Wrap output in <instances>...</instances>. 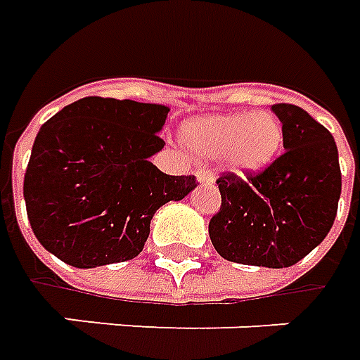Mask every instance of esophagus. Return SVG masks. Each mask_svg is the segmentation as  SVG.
I'll return each instance as SVG.
<instances>
[{
  "mask_svg": "<svg viewBox=\"0 0 360 360\" xmlns=\"http://www.w3.org/2000/svg\"><path fill=\"white\" fill-rule=\"evenodd\" d=\"M195 177H197V183H199V185H212V183H214V177H212L211 171L199 169L195 173Z\"/></svg>",
  "mask_w": 360,
  "mask_h": 360,
  "instance_id": "1",
  "label": "esophagus"
}]
</instances>
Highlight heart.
Returning a JSON list of instances; mask_svg holds the SVG:
<instances>
[{
	"instance_id": "heart-1",
	"label": "heart",
	"mask_w": 360,
	"mask_h": 360,
	"mask_svg": "<svg viewBox=\"0 0 360 360\" xmlns=\"http://www.w3.org/2000/svg\"><path fill=\"white\" fill-rule=\"evenodd\" d=\"M181 138L195 158L222 160L231 173L246 179L276 161L283 143V128L270 112H232L185 122Z\"/></svg>"
}]
</instances>
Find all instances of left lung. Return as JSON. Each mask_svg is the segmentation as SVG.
Here are the masks:
<instances>
[{
    "label": "left lung",
    "instance_id": "obj_1",
    "mask_svg": "<svg viewBox=\"0 0 360 360\" xmlns=\"http://www.w3.org/2000/svg\"><path fill=\"white\" fill-rule=\"evenodd\" d=\"M272 112L282 122L285 153L248 181L236 175L217 181L222 205L209 236L229 262L290 268L331 231L341 169L329 129L293 104H276Z\"/></svg>",
    "mask_w": 360,
    "mask_h": 360
}]
</instances>
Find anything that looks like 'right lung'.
I'll return each instance as SVG.
<instances>
[{
    "label": "right lung",
    "mask_w": 360,
    "mask_h": 360,
    "mask_svg": "<svg viewBox=\"0 0 360 360\" xmlns=\"http://www.w3.org/2000/svg\"><path fill=\"white\" fill-rule=\"evenodd\" d=\"M169 106L80 98L45 122L23 181L37 240L75 268L126 262L143 250L160 207L197 187L193 175H165L149 158Z\"/></svg>",
    "instance_id": "add662e5"
}]
</instances>
